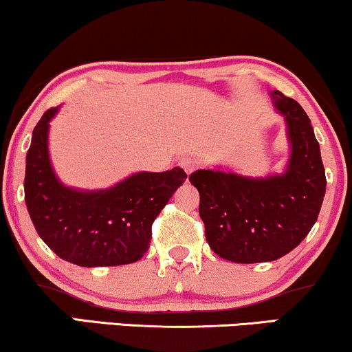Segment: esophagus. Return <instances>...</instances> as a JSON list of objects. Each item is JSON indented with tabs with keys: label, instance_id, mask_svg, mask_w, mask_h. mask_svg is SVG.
Wrapping results in <instances>:
<instances>
[{
	"label": "esophagus",
	"instance_id": "esophagus-1",
	"mask_svg": "<svg viewBox=\"0 0 352 352\" xmlns=\"http://www.w3.org/2000/svg\"><path fill=\"white\" fill-rule=\"evenodd\" d=\"M179 165L182 166V170H184L187 175H190V173H194L195 170H197L199 166V162L192 157H184L179 162Z\"/></svg>",
	"mask_w": 352,
	"mask_h": 352
}]
</instances>
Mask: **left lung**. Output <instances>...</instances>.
Instances as JSON below:
<instances>
[{"instance_id": "left-lung-1", "label": "left lung", "mask_w": 352, "mask_h": 352, "mask_svg": "<svg viewBox=\"0 0 352 352\" xmlns=\"http://www.w3.org/2000/svg\"><path fill=\"white\" fill-rule=\"evenodd\" d=\"M270 97L285 116L291 145L285 173L248 177L197 170L189 176L200 194L210 249L230 262H272L291 252L316 225L325 197V168L309 116L280 90Z\"/></svg>"}]
</instances>
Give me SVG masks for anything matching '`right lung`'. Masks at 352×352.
I'll use <instances>...</instances> for the list:
<instances>
[{
	"instance_id": "1",
	"label": "right lung",
	"mask_w": 352,
	"mask_h": 352,
	"mask_svg": "<svg viewBox=\"0 0 352 352\" xmlns=\"http://www.w3.org/2000/svg\"><path fill=\"white\" fill-rule=\"evenodd\" d=\"M56 113L50 108L36 122L25 158V205L36 232L58 257L79 267L137 262L148 250L155 218L187 175L176 166L135 173L109 189L66 187L48 155L50 121Z\"/></svg>"
}]
</instances>
